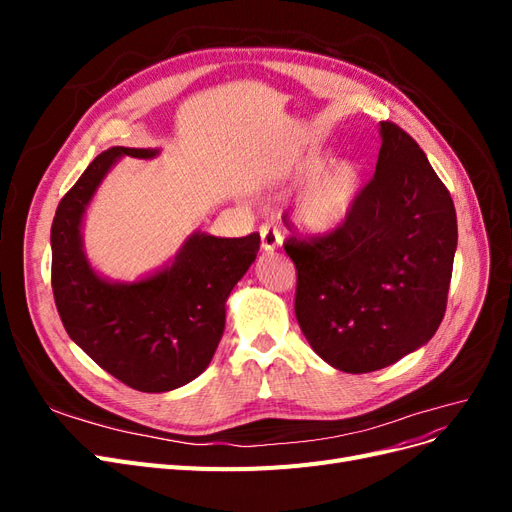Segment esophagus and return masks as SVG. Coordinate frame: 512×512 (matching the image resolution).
<instances>
[{"label": "esophagus", "mask_w": 512, "mask_h": 512, "mask_svg": "<svg viewBox=\"0 0 512 512\" xmlns=\"http://www.w3.org/2000/svg\"><path fill=\"white\" fill-rule=\"evenodd\" d=\"M260 241H262V250L273 252L282 245V232L275 224L265 222L260 226Z\"/></svg>", "instance_id": "1"}]
</instances>
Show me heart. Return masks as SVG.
Instances as JSON below:
<instances>
[{
  "label": "heart",
  "instance_id": "b5f03b06",
  "mask_svg": "<svg viewBox=\"0 0 512 512\" xmlns=\"http://www.w3.org/2000/svg\"><path fill=\"white\" fill-rule=\"evenodd\" d=\"M320 153H305L286 168V177L301 179V190L294 205V218L309 232H331L350 215L361 188V173L348 160L324 164Z\"/></svg>",
  "mask_w": 512,
  "mask_h": 512
}]
</instances>
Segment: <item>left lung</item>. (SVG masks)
Returning a JSON list of instances; mask_svg holds the SVG:
<instances>
[{
    "mask_svg": "<svg viewBox=\"0 0 512 512\" xmlns=\"http://www.w3.org/2000/svg\"><path fill=\"white\" fill-rule=\"evenodd\" d=\"M376 173L342 226L294 235V314L320 359L346 374L393 365L438 331L457 250V215L423 149L380 121Z\"/></svg>",
    "mask_w": 512,
    "mask_h": 512,
    "instance_id": "8db88e82",
    "label": "left lung"
}]
</instances>
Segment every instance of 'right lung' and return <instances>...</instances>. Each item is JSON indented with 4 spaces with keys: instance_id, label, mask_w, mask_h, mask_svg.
<instances>
[{
    "instance_id": "add662e5",
    "label": "right lung",
    "mask_w": 512,
    "mask_h": 512,
    "mask_svg": "<svg viewBox=\"0 0 512 512\" xmlns=\"http://www.w3.org/2000/svg\"><path fill=\"white\" fill-rule=\"evenodd\" d=\"M156 153L130 147L100 153L61 198L51 226L53 297L70 339L143 393L173 391L203 374L224 333L228 294L260 247L258 232L239 239L194 232L160 273L134 284L102 280L83 254L85 207L119 158Z\"/></svg>"
}]
</instances>
